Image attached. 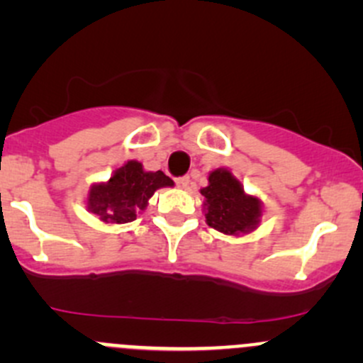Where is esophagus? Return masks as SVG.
I'll use <instances>...</instances> for the list:
<instances>
[{"instance_id":"obj_1","label":"esophagus","mask_w":363,"mask_h":363,"mask_svg":"<svg viewBox=\"0 0 363 363\" xmlns=\"http://www.w3.org/2000/svg\"><path fill=\"white\" fill-rule=\"evenodd\" d=\"M175 184H177V188L186 189V188H188V184H189V177H188V175H184V177H177V179H175Z\"/></svg>"}]
</instances>
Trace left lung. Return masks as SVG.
I'll return each instance as SVG.
<instances>
[{
	"mask_svg": "<svg viewBox=\"0 0 363 363\" xmlns=\"http://www.w3.org/2000/svg\"><path fill=\"white\" fill-rule=\"evenodd\" d=\"M205 199V221L226 235L247 233L258 226L262 202L244 193L242 184L226 168L208 174V186L200 189Z\"/></svg>",
	"mask_w": 363,
	"mask_h": 363,
	"instance_id": "1",
	"label": "left lung"
}]
</instances>
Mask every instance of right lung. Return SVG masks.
Returning <instances> with one entry per match:
<instances>
[{"mask_svg":"<svg viewBox=\"0 0 363 363\" xmlns=\"http://www.w3.org/2000/svg\"><path fill=\"white\" fill-rule=\"evenodd\" d=\"M174 186L163 172H145L138 161H128L117 168L107 182L91 188L87 208L104 223H130L147 207L156 189Z\"/></svg>","mask_w":363,"mask_h":363,"instance_id":"right-lung-1","label":"right lung"}]
</instances>
